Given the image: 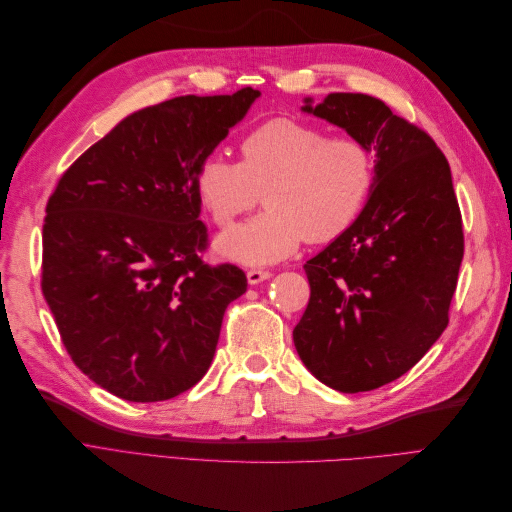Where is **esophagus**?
Segmentation results:
<instances>
[{
	"instance_id": "esophagus-1",
	"label": "esophagus",
	"mask_w": 512,
	"mask_h": 512,
	"mask_svg": "<svg viewBox=\"0 0 512 512\" xmlns=\"http://www.w3.org/2000/svg\"><path fill=\"white\" fill-rule=\"evenodd\" d=\"M271 275H273V273L267 271V269H250V271H247V282H250L252 286H256V284H260V282L269 280Z\"/></svg>"
}]
</instances>
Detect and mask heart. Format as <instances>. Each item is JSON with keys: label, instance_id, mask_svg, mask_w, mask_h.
<instances>
[{"label": "heart", "instance_id": "1", "mask_svg": "<svg viewBox=\"0 0 512 512\" xmlns=\"http://www.w3.org/2000/svg\"><path fill=\"white\" fill-rule=\"evenodd\" d=\"M376 164L354 136L286 117L269 119L239 143V164L207 156L194 190L215 226L252 211L260 192L267 211L228 230L218 250L243 265H269L309 243L335 241L352 228L374 190Z\"/></svg>", "mask_w": 512, "mask_h": 512}]
</instances>
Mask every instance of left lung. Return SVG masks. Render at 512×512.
I'll use <instances>...</instances> for the list:
<instances>
[{
	"instance_id": "left-lung-1",
	"label": "left lung",
	"mask_w": 512,
	"mask_h": 512,
	"mask_svg": "<svg viewBox=\"0 0 512 512\" xmlns=\"http://www.w3.org/2000/svg\"><path fill=\"white\" fill-rule=\"evenodd\" d=\"M303 111L376 151V179L348 232L305 262L309 303L292 331L305 367L342 393L404 376L448 324L463 258L451 166L382 100L329 94Z\"/></svg>"
}]
</instances>
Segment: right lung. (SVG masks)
I'll list each match as a JSON object with an SVG mask.
<instances>
[{"label":"right lung","mask_w":512,"mask_h":512,"mask_svg":"<svg viewBox=\"0 0 512 512\" xmlns=\"http://www.w3.org/2000/svg\"><path fill=\"white\" fill-rule=\"evenodd\" d=\"M258 96L243 87L147 106L57 181L42 226V292L70 359L108 393L149 404L207 374L247 277L200 256L209 232L194 175Z\"/></svg>","instance_id":"obj_1"}]
</instances>
